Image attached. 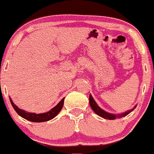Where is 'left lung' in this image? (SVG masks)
Wrapping results in <instances>:
<instances>
[{
  "mask_svg": "<svg viewBox=\"0 0 154 154\" xmlns=\"http://www.w3.org/2000/svg\"><path fill=\"white\" fill-rule=\"evenodd\" d=\"M89 99H90V107H91V108L93 109V111L96 112L98 116H99L102 117V118H104V119H106L113 120V119H117V118H122V117L126 116L128 115V114H129L131 111H133V110H134L136 107V105L133 109H131V110H128V111L123 112V113H120V114L110 113V112L104 111V110H102V109L100 108V107H99V105L96 104V102L95 101L94 99H93V96H91V94L90 95V97H89Z\"/></svg>",
  "mask_w": 154,
  "mask_h": 154,
  "instance_id": "left-lung-1",
  "label": "left lung"
}]
</instances>
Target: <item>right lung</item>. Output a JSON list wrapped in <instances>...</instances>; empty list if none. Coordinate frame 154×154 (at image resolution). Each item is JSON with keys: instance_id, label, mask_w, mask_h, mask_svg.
<instances>
[{"instance_id": "obj_1", "label": "right lung", "mask_w": 154, "mask_h": 154, "mask_svg": "<svg viewBox=\"0 0 154 154\" xmlns=\"http://www.w3.org/2000/svg\"><path fill=\"white\" fill-rule=\"evenodd\" d=\"M9 100H10V102L11 104H12V107H13L14 110H15L17 113H18L20 116H21L22 118L28 120V121L32 122H47L49 121V120L53 119L54 117H55L58 113H59V112L61 111V109H62L63 105H64V98H63V99L59 101V103H58L55 107L52 108L50 111L44 112V113L38 114L34 113V112H26L25 110H21V109L18 108V106H16L14 104L11 98H9Z\"/></svg>"}]
</instances>
